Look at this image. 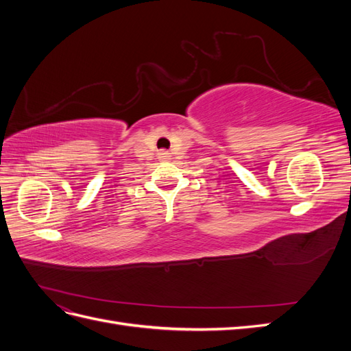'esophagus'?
<instances>
[{
    "instance_id": "1",
    "label": "esophagus",
    "mask_w": 351,
    "mask_h": 351,
    "mask_svg": "<svg viewBox=\"0 0 351 351\" xmlns=\"http://www.w3.org/2000/svg\"><path fill=\"white\" fill-rule=\"evenodd\" d=\"M159 155H161V158H162V159H165V158L168 156V152H167V151H162V152L159 154Z\"/></svg>"
}]
</instances>
